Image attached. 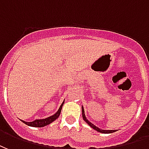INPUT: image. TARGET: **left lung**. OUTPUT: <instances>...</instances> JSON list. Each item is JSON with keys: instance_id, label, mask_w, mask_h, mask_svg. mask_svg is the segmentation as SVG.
Masks as SVG:
<instances>
[{"instance_id": "obj_1", "label": "left lung", "mask_w": 149, "mask_h": 149, "mask_svg": "<svg viewBox=\"0 0 149 149\" xmlns=\"http://www.w3.org/2000/svg\"><path fill=\"white\" fill-rule=\"evenodd\" d=\"M82 118H83V120H85L86 122L91 127V128H93L94 130H95L96 131L99 132H102V133H111V132H116V130H101L99 129L98 127L95 126L94 124H92L91 121H89V120L86 119V115H85V112H84V109H83V106H82Z\"/></svg>"}]
</instances>
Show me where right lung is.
Masks as SVG:
<instances>
[{
  "instance_id": "add662e5",
  "label": "right lung",
  "mask_w": 149,
  "mask_h": 149,
  "mask_svg": "<svg viewBox=\"0 0 149 149\" xmlns=\"http://www.w3.org/2000/svg\"><path fill=\"white\" fill-rule=\"evenodd\" d=\"M64 104V101L63 102V103L61 104V106L59 107V109H58V111L55 113V114L52 115V116H50L48 118H45V119H37V120H35L33 121H31V122H26L24 120H21L23 121L24 123L26 124V125H28L29 126H32V127H43V126H46L47 125H49L52 122H53L54 120H56L57 118L59 117V115H60V113H61V109L62 107L63 106Z\"/></svg>"
}]
</instances>
